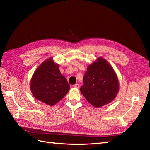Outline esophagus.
<instances>
[{
    "instance_id": "1",
    "label": "esophagus",
    "mask_w": 150,
    "mask_h": 150,
    "mask_svg": "<svg viewBox=\"0 0 150 150\" xmlns=\"http://www.w3.org/2000/svg\"><path fill=\"white\" fill-rule=\"evenodd\" d=\"M73 87L75 88H79V84H76L74 85H73Z\"/></svg>"
}]
</instances>
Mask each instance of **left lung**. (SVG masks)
I'll list each match as a JSON object with an SVG mask.
<instances>
[{
	"label": "left lung",
	"instance_id": "8db88e82",
	"mask_svg": "<svg viewBox=\"0 0 150 150\" xmlns=\"http://www.w3.org/2000/svg\"><path fill=\"white\" fill-rule=\"evenodd\" d=\"M80 91L94 107H101L114 100L119 91V81L113 68L103 57L90 64L83 77Z\"/></svg>",
	"mask_w": 150,
	"mask_h": 150
}]
</instances>
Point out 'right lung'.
<instances>
[{
	"instance_id": "add662e5",
	"label": "right lung",
	"mask_w": 150,
	"mask_h": 150,
	"mask_svg": "<svg viewBox=\"0 0 150 150\" xmlns=\"http://www.w3.org/2000/svg\"><path fill=\"white\" fill-rule=\"evenodd\" d=\"M30 88L35 99L53 106L64 98L70 89L67 81L52 58L44 61L32 77Z\"/></svg>"
}]
</instances>
